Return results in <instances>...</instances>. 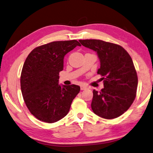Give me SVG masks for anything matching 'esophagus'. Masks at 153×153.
<instances>
[{
    "mask_svg": "<svg viewBox=\"0 0 153 153\" xmlns=\"http://www.w3.org/2000/svg\"><path fill=\"white\" fill-rule=\"evenodd\" d=\"M86 88H87V87H86V86H84V85H81V86H80V90H86Z\"/></svg>",
    "mask_w": 153,
    "mask_h": 153,
    "instance_id": "1",
    "label": "esophagus"
}]
</instances>
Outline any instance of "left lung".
Listing matches in <instances>:
<instances>
[{
    "label": "left lung",
    "mask_w": 153,
    "mask_h": 153,
    "mask_svg": "<svg viewBox=\"0 0 153 153\" xmlns=\"http://www.w3.org/2000/svg\"><path fill=\"white\" fill-rule=\"evenodd\" d=\"M79 41L82 46L96 51L100 59L97 74L102 76L104 88L100 91L93 90L91 109L105 119L120 117L136 97L138 79L131 57L116 44L96 39Z\"/></svg>",
    "instance_id": "obj_1"
}]
</instances>
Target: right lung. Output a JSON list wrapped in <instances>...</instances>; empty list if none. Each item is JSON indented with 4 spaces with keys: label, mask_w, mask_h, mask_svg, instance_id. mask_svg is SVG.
Returning <instances> with one entry per match:
<instances>
[{
    "label": "right lung",
    "mask_w": 153,
    "mask_h": 153,
    "mask_svg": "<svg viewBox=\"0 0 153 153\" xmlns=\"http://www.w3.org/2000/svg\"><path fill=\"white\" fill-rule=\"evenodd\" d=\"M80 44L76 40L54 41L33 49L22 68L20 84L23 100L37 119L53 123L69 113L79 86L58 84L66 54Z\"/></svg>",
    "instance_id": "right-lung-1"
}]
</instances>
